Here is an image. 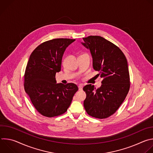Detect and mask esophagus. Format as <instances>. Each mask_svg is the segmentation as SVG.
<instances>
[{"label": "esophagus", "mask_w": 153, "mask_h": 153, "mask_svg": "<svg viewBox=\"0 0 153 153\" xmlns=\"http://www.w3.org/2000/svg\"><path fill=\"white\" fill-rule=\"evenodd\" d=\"M83 85H82V84H80L79 86H78V88H79V90H82V89H83Z\"/></svg>", "instance_id": "1"}]
</instances>
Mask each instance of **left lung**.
Masks as SVG:
<instances>
[{
	"mask_svg": "<svg viewBox=\"0 0 153 153\" xmlns=\"http://www.w3.org/2000/svg\"><path fill=\"white\" fill-rule=\"evenodd\" d=\"M82 45L90 50L93 67L103 78L100 87L91 84L83 87L86 94L83 105L90 116L105 119L113 114L129 90V74L126 57L113 43L99 36L83 38Z\"/></svg>",
	"mask_w": 153,
	"mask_h": 153,
	"instance_id": "obj_1",
	"label": "left lung"
}]
</instances>
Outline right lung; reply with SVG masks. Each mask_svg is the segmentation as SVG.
<instances>
[{
	"label": "right lung",
	"mask_w": 153,
	"mask_h": 153,
	"mask_svg": "<svg viewBox=\"0 0 153 153\" xmlns=\"http://www.w3.org/2000/svg\"><path fill=\"white\" fill-rule=\"evenodd\" d=\"M75 39H54L43 42L31 53L26 67L24 87L32 103L42 115L52 117L65 113L78 87L73 83H57L66 48Z\"/></svg>",
	"instance_id": "1"
}]
</instances>
